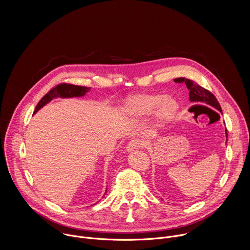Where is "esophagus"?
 <instances>
[{
    "instance_id": "obj_1",
    "label": "esophagus",
    "mask_w": 250,
    "mask_h": 250,
    "mask_svg": "<svg viewBox=\"0 0 250 250\" xmlns=\"http://www.w3.org/2000/svg\"><path fill=\"white\" fill-rule=\"evenodd\" d=\"M144 146H146V141L138 139V138H133L127 144L126 150L128 152H130V151H133L134 149H138V148H141Z\"/></svg>"
}]
</instances>
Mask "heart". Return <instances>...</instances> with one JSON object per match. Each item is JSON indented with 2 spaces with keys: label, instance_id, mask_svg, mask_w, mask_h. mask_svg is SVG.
<instances>
[{
  "label": "heart",
  "instance_id": "heart-1",
  "mask_svg": "<svg viewBox=\"0 0 250 250\" xmlns=\"http://www.w3.org/2000/svg\"><path fill=\"white\" fill-rule=\"evenodd\" d=\"M179 110V104L172 97L161 94H139L129 97L125 104V112L132 120H142L155 112L160 125L169 123Z\"/></svg>",
  "mask_w": 250,
  "mask_h": 250
}]
</instances>
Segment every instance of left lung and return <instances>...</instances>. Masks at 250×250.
Instances as JSON below:
<instances>
[{
    "label": "left lung",
    "mask_w": 250,
    "mask_h": 250,
    "mask_svg": "<svg viewBox=\"0 0 250 250\" xmlns=\"http://www.w3.org/2000/svg\"><path fill=\"white\" fill-rule=\"evenodd\" d=\"M174 82L176 83H185L189 92V99L191 102H202L204 104H207L208 105L212 106L213 109H216L218 111H220L222 113V108L221 104L218 102L217 98L213 96L209 91L206 90L205 88H203L202 86H200L199 84L195 83L192 80L186 79L184 77L181 78H176L174 79ZM223 114V113H222ZM226 135L228 137V131L226 129ZM228 140V138H227Z\"/></svg>",
    "instance_id": "1"
}]
</instances>
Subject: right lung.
<instances>
[{
    "mask_svg": "<svg viewBox=\"0 0 250 250\" xmlns=\"http://www.w3.org/2000/svg\"><path fill=\"white\" fill-rule=\"evenodd\" d=\"M91 88L89 87H82V86H76L72 84H59L53 89H51L45 96L42 98V100L39 102L37 108L34 110V114L39 110H41L43 105H45L47 103H49L52 99L60 97V98H73V97H82L87 92H89ZM106 193V191H105Z\"/></svg>",
    "mask_w": 250,
    "mask_h": 250,
    "instance_id": "add662e5",
    "label": "right lung"
}]
</instances>
